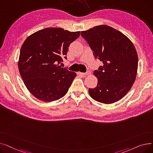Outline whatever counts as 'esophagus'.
Masks as SVG:
<instances>
[{
	"instance_id": "esophagus-1",
	"label": "esophagus",
	"mask_w": 153,
	"mask_h": 153,
	"mask_svg": "<svg viewBox=\"0 0 153 153\" xmlns=\"http://www.w3.org/2000/svg\"><path fill=\"white\" fill-rule=\"evenodd\" d=\"M79 74L81 75H90L91 74V71H87L86 72H79Z\"/></svg>"
}]
</instances>
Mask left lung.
I'll use <instances>...</instances> for the list:
<instances>
[{
	"instance_id": "1",
	"label": "left lung",
	"mask_w": 153,
	"mask_h": 153,
	"mask_svg": "<svg viewBox=\"0 0 153 153\" xmlns=\"http://www.w3.org/2000/svg\"><path fill=\"white\" fill-rule=\"evenodd\" d=\"M95 59L103 62L94 71L97 85L89 89L91 97L110 104L122 99L131 88L138 69V54L130 39L107 25L96 26L81 31Z\"/></svg>"
}]
</instances>
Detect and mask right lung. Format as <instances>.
<instances>
[{"mask_svg":"<svg viewBox=\"0 0 153 153\" xmlns=\"http://www.w3.org/2000/svg\"><path fill=\"white\" fill-rule=\"evenodd\" d=\"M80 35L61 28H46L29 36L19 60L20 76L29 92L43 102L57 100L66 94L76 74L59 64L70 44Z\"/></svg>","mask_w":153,"mask_h":153,"instance_id":"1","label":"right lung"}]
</instances>
